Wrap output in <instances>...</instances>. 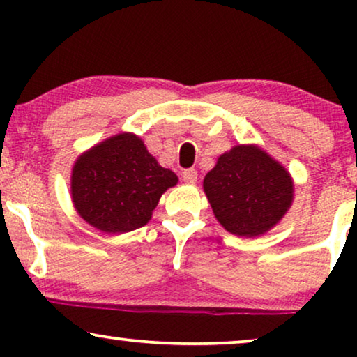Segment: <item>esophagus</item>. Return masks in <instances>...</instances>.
<instances>
[{"label":"esophagus","mask_w":357,"mask_h":357,"mask_svg":"<svg viewBox=\"0 0 357 357\" xmlns=\"http://www.w3.org/2000/svg\"><path fill=\"white\" fill-rule=\"evenodd\" d=\"M185 183H195L198 180V172L195 169H185L182 172Z\"/></svg>","instance_id":"1"}]
</instances>
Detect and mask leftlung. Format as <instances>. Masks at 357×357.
Instances as JSON below:
<instances>
[{
	"instance_id": "1",
	"label": "left lung",
	"mask_w": 357,
	"mask_h": 357,
	"mask_svg": "<svg viewBox=\"0 0 357 357\" xmlns=\"http://www.w3.org/2000/svg\"><path fill=\"white\" fill-rule=\"evenodd\" d=\"M214 216L241 237L270 231L292 203L291 175L257 146H236L218 159L203 182Z\"/></svg>"
}]
</instances>
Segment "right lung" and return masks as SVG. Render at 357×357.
Here are the masks:
<instances>
[{
    "mask_svg": "<svg viewBox=\"0 0 357 357\" xmlns=\"http://www.w3.org/2000/svg\"><path fill=\"white\" fill-rule=\"evenodd\" d=\"M177 180L138 136L116 135L76 160L73 203L79 216L102 232H130L149 221L160 195Z\"/></svg>",
    "mask_w": 357,
    "mask_h": 357,
    "instance_id": "right-lung-1",
    "label": "right lung"
}]
</instances>
